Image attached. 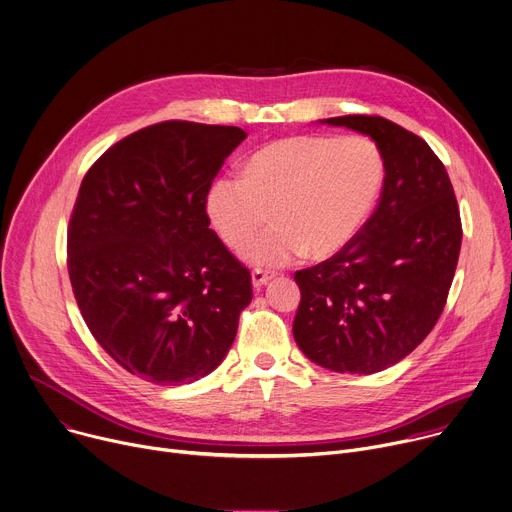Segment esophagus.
<instances>
[{"instance_id":"1","label":"esophagus","mask_w":512,"mask_h":512,"mask_svg":"<svg viewBox=\"0 0 512 512\" xmlns=\"http://www.w3.org/2000/svg\"><path fill=\"white\" fill-rule=\"evenodd\" d=\"M272 276H274V272H270V270L254 268V270H252V286H254V288H262Z\"/></svg>"}]
</instances>
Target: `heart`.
I'll return each mask as SVG.
<instances>
[{
	"label": "heart",
	"instance_id": "1",
	"mask_svg": "<svg viewBox=\"0 0 512 512\" xmlns=\"http://www.w3.org/2000/svg\"><path fill=\"white\" fill-rule=\"evenodd\" d=\"M383 173V157L369 139L284 137L254 151L244 175L216 177L206 212L234 250L246 248L272 216L274 226L246 252L252 264L284 266L306 252L327 258L369 218Z\"/></svg>",
	"mask_w": 512,
	"mask_h": 512
}]
</instances>
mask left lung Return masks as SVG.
<instances>
[{"mask_svg": "<svg viewBox=\"0 0 512 512\" xmlns=\"http://www.w3.org/2000/svg\"><path fill=\"white\" fill-rule=\"evenodd\" d=\"M371 137L383 157L373 216L333 258L294 274V341L313 363L369 375L410 355L438 323L462 244L448 171L430 145L367 115L321 121Z\"/></svg>", "mask_w": 512, "mask_h": 512, "instance_id": "left-lung-1", "label": "left lung"}]
</instances>
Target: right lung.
<instances>
[{"mask_svg":"<svg viewBox=\"0 0 512 512\" xmlns=\"http://www.w3.org/2000/svg\"><path fill=\"white\" fill-rule=\"evenodd\" d=\"M238 127L165 121L88 169L68 224V274L92 337L157 385L214 371L252 300L250 270L210 228L206 195Z\"/></svg>","mask_w":512,"mask_h":512,"instance_id":"1","label":"right lung"}]
</instances>
